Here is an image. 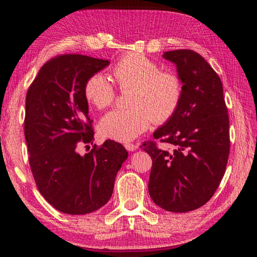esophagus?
Here are the masks:
<instances>
[{
    "mask_svg": "<svg viewBox=\"0 0 257 257\" xmlns=\"http://www.w3.org/2000/svg\"><path fill=\"white\" fill-rule=\"evenodd\" d=\"M124 147H125V150L130 151V152H134L138 149V146L136 144H132V143H125Z\"/></svg>",
    "mask_w": 257,
    "mask_h": 257,
    "instance_id": "1",
    "label": "esophagus"
}]
</instances>
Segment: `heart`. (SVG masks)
Listing matches in <instances>:
<instances>
[{"instance_id":"1","label":"heart","mask_w":257,"mask_h":257,"mask_svg":"<svg viewBox=\"0 0 257 257\" xmlns=\"http://www.w3.org/2000/svg\"><path fill=\"white\" fill-rule=\"evenodd\" d=\"M120 90L132 88L129 108L108 112L99 122L103 137L118 142L133 141L146 132L151 123H165L177 112L182 97L180 78L163 71L154 60L139 53L121 58L112 69ZM84 94L87 101L103 110L115 101V88L102 73H94L86 80Z\"/></svg>"}]
</instances>
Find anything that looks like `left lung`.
<instances>
[{"mask_svg":"<svg viewBox=\"0 0 257 257\" xmlns=\"http://www.w3.org/2000/svg\"><path fill=\"white\" fill-rule=\"evenodd\" d=\"M177 66L182 97L177 112L141 146L153 160L149 191L165 211L185 213L203 206L219 187L227 168L229 115L220 77L191 50L165 52Z\"/></svg>","mask_w":257,"mask_h":257,"instance_id":"obj_1","label":"left lung"}]
</instances>
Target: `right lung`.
I'll list each match as a JSON object with an SVG mask.
<instances>
[{"mask_svg":"<svg viewBox=\"0 0 257 257\" xmlns=\"http://www.w3.org/2000/svg\"><path fill=\"white\" fill-rule=\"evenodd\" d=\"M108 63L82 54L56 55L41 68L26 96L25 137L35 184L52 206L67 214H87L105 205L128 158L124 147L111 139L85 156L77 153L78 146L94 141L85 82Z\"/></svg>","mask_w":257,"mask_h":257,"instance_id":"add662e5","label":"right lung"}]
</instances>
